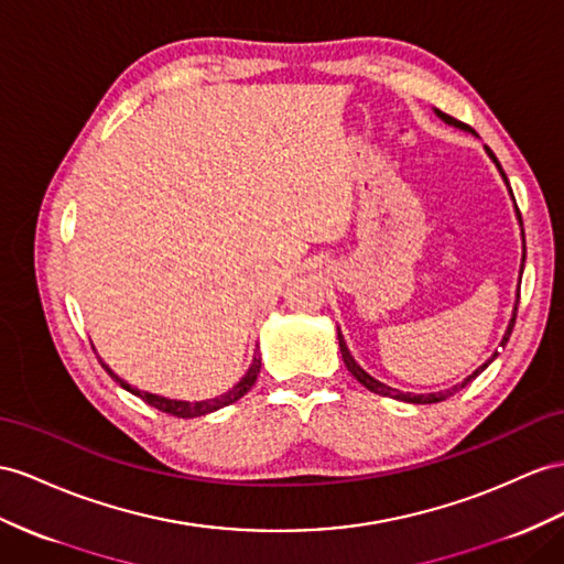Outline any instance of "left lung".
<instances>
[{
  "label": "left lung",
  "mask_w": 564,
  "mask_h": 564,
  "mask_svg": "<svg viewBox=\"0 0 564 564\" xmlns=\"http://www.w3.org/2000/svg\"><path fill=\"white\" fill-rule=\"evenodd\" d=\"M436 111V117L443 121V123H447V126H455V128H459V131H465V133H471V135H476L471 128L467 126V123H462V121H457V119H453V117H447V113H443L441 109H433ZM486 150V154L490 156V162L496 164V169H498V173L502 176V181H505V185H508V193H510V197H512V202H514V195H512V187H510V183H508V176H505V171H502V166H500V162L496 159V154L490 152L488 148H484ZM514 214H517V221H519V226H522V214H519V209H517V202H514ZM524 259H527V245H524V228H522V269H519V276H522V271H524ZM517 305H519V293H517ZM517 305H514V310H512V319H510V324H508V328H505V334H502V340H500V345L505 348V345H508V340H510V334H512V328H514V316H517ZM338 345H340V355H343V362H345V367H348V371L352 373V377L362 383L367 391H371V393H379V395H386V398H395V400H402V402H412V405H431V402H443L445 398H451V395H455V393H459L462 388L465 386H469L476 377H479V373L494 362V359L498 357V352H494L490 355L486 362L479 367V369H474L469 377L462 381V383H455L453 388H445V391H438V393H422V395H414V393H402V391H398V388H391V386H386V383H381L379 379H373L371 373H367L362 367H359L357 362H355V357H352V352H350V348H348V343H345V338H343V334H340V328H338Z\"/></svg>",
  "instance_id": "1"
}]
</instances>
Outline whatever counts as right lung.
Here are the masks:
<instances>
[{
	"instance_id": "right-lung-1",
	"label": "right lung",
	"mask_w": 564,
	"mask_h": 564,
	"mask_svg": "<svg viewBox=\"0 0 564 564\" xmlns=\"http://www.w3.org/2000/svg\"><path fill=\"white\" fill-rule=\"evenodd\" d=\"M99 362H102V359H99ZM102 367L109 371V377H111L113 381H117L121 388H126L128 393H133V395L142 398L144 402H148V405H152V408H156V410H162V412H166V414L181 416V420H193V416H205V414L221 410V408H226V405H234L236 400H240L245 393H248L250 388L254 386L257 377H259V369H262V355H259V345H257L254 357H252V365H250L248 371H245V377H242L234 388H228L226 393L216 395V398H209V400H173V398H164V395H156V393L140 391V388H133L131 383L123 381V379L119 377V373H113V371L109 369V365L102 362Z\"/></svg>"
}]
</instances>
